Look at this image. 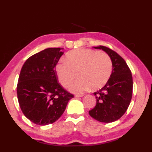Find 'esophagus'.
Returning <instances> with one entry per match:
<instances>
[{"label":"esophagus","instance_id":"esophagus-1","mask_svg":"<svg viewBox=\"0 0 152 152\" xmlns=\"http://www.w3.org/2000/svg\"><path fill=\"white\" fill-rule=\"evenodd\" d=\"M83 96V94H81V95H78V94H76L75 95V97H82V96Z\"/></svg>","mask_w":152,"mask_h":152}]
</instances>
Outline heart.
<instances>
[{
    "label": "heart",
    "instance_id": "b5f03b06",
    "mask_svg": "<svg viewBox=\"0 0 152 152\" xmlns=\"http://www.w3.org/2000/svg\"><path fill=\"white\" fill-rule=\"evenodd\" d=\"M66 60L57 64L56 74L61 84L68 88L78 73L80 79L70 87L74 93H82L91 87L95 90L101 88L111 77L112 61L105 52L80 48L68 52Z\"/></svg>",
    "mask_w": 152,
    "mask_h": 152
}]
</instances>
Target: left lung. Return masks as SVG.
Wrapping results in <instances>:
<instances>
[{"instance_id":"1","label":"left lung","mask_w":152,"mask_h":152,"mask_svg":"<svg viewBox=\"0 0 152 152\" xmlns=\"http://www.w3.org/2000/svg\"><path fill=\"white\" fill-rule=\"evenodd\" d=\"M94 48L102 50L110 57L113 69L107 83L94 93L96 106L89 111V114L100 122L110 123L120 118L130 104L133 94V77L125 61L115 51L103 46Z\"/></svg>"}]
</instances>
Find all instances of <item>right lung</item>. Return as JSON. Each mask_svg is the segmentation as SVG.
<instances>
[{
    "label": "right lung",
    "mask_w": 152,
    "mask_h": 152,
    "mask_svg": "<svg viewBox=\"0 0 152 152\" xmlns=\"http://www.w3.org/2000/svg\"><path fill=\"white\" fill-rule=\"evenodd\" d=\"M63 48H51L28 58L22 66L17 86L19 106L34 124H53L65 110L74 95L58 82L56 66Z\"/></svg>",
    "instance_id": "1"
}]
</instances>
